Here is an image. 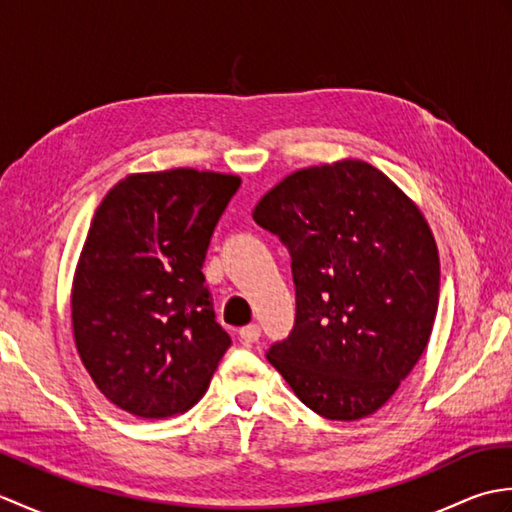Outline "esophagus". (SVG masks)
<instances>
[{"mask_svg":"<svg viewBox=\"0 0 512 512\" xmlns=\"http://www.w3.org/2000/svg\"><path fill=\"white\" fill-rule=\"evenodd\" d=\"M259 336H262V330H259V325H255V323L244 325V328L239 330V339H242V343H246V345L259 341Z\"/></svg>","mask_w":512,"mask_h":512,"instance_id":"obj_1","label":"esophagus"}]
</instances>
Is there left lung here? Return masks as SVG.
I'll list each match as a JSON object with an SVG mask.
<instances>
[{
    "mask_svg": "<svg viewBox=\"0 0 512 512\" xmlns=\"http://www.w3.org/2000/svg\"><path fill=\"white\" fill-rule=\"evenodd\" d=\"M253 220L292 259L297 314L268 361L303 405L358 420L394 396L436 321L440 259L418 206L363 160L308 167L270 189Z\"/></svg>",
    "mask_w": 512,
    "mask_h": 512,
    "instance_id": "8db88e82",
    "label": "left lung"
}]
</instances>
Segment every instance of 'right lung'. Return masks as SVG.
I'll return each instance as SVG.
<instances>
[{"label": "right lung", "instance_id": "obj_1", "mask_svg": "<svg viewBox=\"0 0 512 512\" xmlns=\"http://www.w3.org/2000/svg\"><path fill=\"white\" fill-rule=\"evenodd\" d=\"M237 176L134 173L94 213L72 284V328L101 394L138 418L202 398L231 347L202 264Z\"/></svg>", "mask_w": 512, "mask_h": 512}]
</instances>
